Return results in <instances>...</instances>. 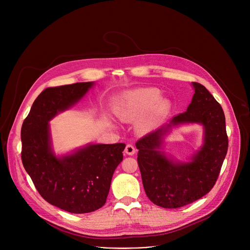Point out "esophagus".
<instances>
[{
  "label": "esophagus",
  "mask_w": 250,
  "mask_h": 250,
  "mask_svg": "<svg viewBox=\"0 0 250 250\" xmlns=\"http://www.w3.org/2000/svg\"><path fill=\"white\" fill-rule=\"evenodd\" d=\"M135 151L136 150L132 145H127L125 148V153L127 155H133L135 153Z\"/></svg>",
  "instance_id": "obj_1"
}]
</instances>
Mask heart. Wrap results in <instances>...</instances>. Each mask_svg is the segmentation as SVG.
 Returning <instances> with one entry per match:
<instances>
[{"label":"heart","instance_id":"obj_1","mask_svg":"<svg viewBox=\"0 0 250 250\" xmlns=\"http://www.w3.org/2000/svg\"><path fill=\"white\" fill-rule=\"evenodd\" d=\"M154 88H139L125 92L115 110L122 122L137 120V129L142 133L153 130L170 110V103Z\"/></svg>","mask_w":250,"mask_h":250}]
</instances>
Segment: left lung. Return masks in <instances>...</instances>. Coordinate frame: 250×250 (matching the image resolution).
Returning a JSON list of instances; mask_svg holds the SVG:
<instances>
[{
	"instance_id": "left-lung-1",
	"label": "left lung",
	"mask_w": 250,
	"mask_h": 250,
	"mask_svg": "<svg viewBox=\"0 0 250 250\" xmlns=\"http://www.w3.org/2000/svg\"><path fill=\"white\" fill-rule=\"evenodd\" d=\"M195 94L187 111L172 118L136 142L137 163L149 200L162 208H176L202 198L215 185L228 152L226 118L221 104L201 84L193 82ZM203 126L201 146L186 161L165 151L166 138L175 127Z\"/></svg>"
}]
</instances>
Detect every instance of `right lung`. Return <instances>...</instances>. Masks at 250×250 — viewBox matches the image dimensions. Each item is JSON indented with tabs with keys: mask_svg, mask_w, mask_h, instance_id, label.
<instances>
[{
	"mask_svg": "<svg viewBox=\"0 0 250 250\" xmlns=\"http://www.w3.org/2000/svg\"><path fill=\"white\" fill-rule=\"evenodd\" d=\"M95 82L47 88L32 104L21 131V161L31 180L49 204L72 213L102 208L113 174L123 161L125 144H89L56 154L49 122L79 103Z\"/></svg>",
	"mask_w": 250,
	"mask_h": 250,
	"instance_id": "add662e5",
	"label": "right lung"
}]
</instances>
